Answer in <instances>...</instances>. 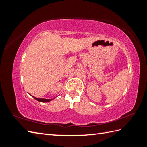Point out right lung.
<instances>
[{
	"instance_id": "1",
	"label": "right lung",
	"mask_w": 147,
	"mask_h": 147,
	"mask_svg": "<svg viewBox=\"0 0 147 147\" xmlns=\"http://www.w3.org/2000/svg\"><path fill=\"white\" fill-rule=\"evenodd\" d=\"M33 97L36 100L39 101V102H42V103L49 102V101H51L53 100V99H44V98H36V97H34V96H33Z\"/></svg>"
}]
</instances>
